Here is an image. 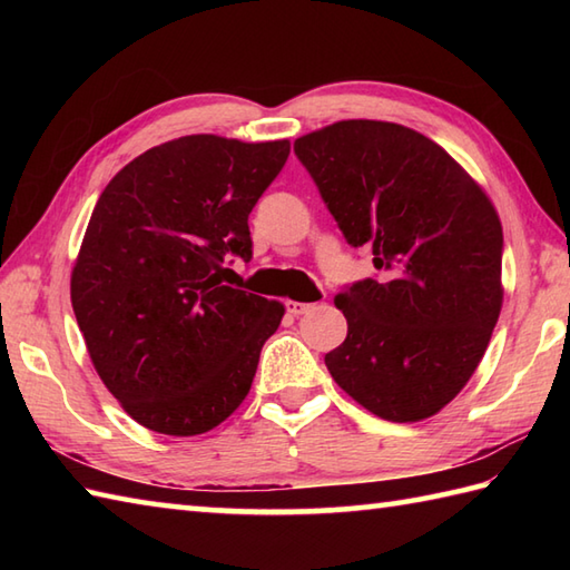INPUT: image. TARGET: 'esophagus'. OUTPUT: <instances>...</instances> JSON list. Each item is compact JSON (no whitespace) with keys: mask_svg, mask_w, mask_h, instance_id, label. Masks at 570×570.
Returning <instances> with one entry per match:
<instances>
[{"mask_svg":"<svg viewBox=\"0 0 570 570\" xmlns=\"http://www.w3.org/2000/svg\"><path fill=\"white\" fill-rule=\"evenodd\" d=\"M316 304H301V301H286V313H292V316H304Z\"/></svg>","mask_w":570,"mask_h":570,"instance_id":"esophagus-1","label":"esophagus"}]
</instances>
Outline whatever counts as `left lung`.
Wrapping results in <instances>:
<instances>
[{"label":"left lung","mask_w":570,"mask_h":570,"mask_svg":"<svg viewBox=\"0 0 570 570\" xmlns=\"http://www.w3.org/2000/svg\"><path fill=\"white\" fill-rule=\"evenodd\" d=\"M294 151L347 245H370L382 272L335 296L347 337L325 367L374 416L439 414L500 318L498 210L451 154L404 125L345 119L296 139Z\"/></svg>","instance_id":"1"}]
</instances>
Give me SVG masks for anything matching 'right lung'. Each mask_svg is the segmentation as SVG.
<instances>
[{
    "mask_svg": "<svg viewBox=\"0 0 570 570\" xmlns=\"http://www.w3.org/2000/svg\"><path fill=\"white\" fill-rule=\"evenodd\" d=\"M288 151L180 137L129 161L95 205L72 311L100 380L149 431L198 435L245 402L284 306L227 286V257H252L247 217Z\"/></svg>",
    "mask_w": 570,
    "mask_h": 570,
    "instance_id": "right-lung-1",
    "label": "right lung"
}]
</instances>
